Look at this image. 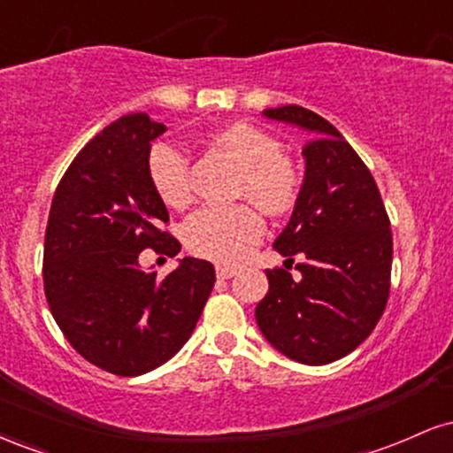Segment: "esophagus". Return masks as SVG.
<instances>
[{"mask_svg":"<svg viewBox=\"0 0 453 453\" xmlns=\"http://www.w3.org/2000/svg\"><path fill=\"white\" fill-rule=\"evenodd\" d=\"M217 277H219V279L236 277V268H232V266H217Z\"/></svg>","mask_w":453,"mask_h":453,"instance_id":"1","label":"esophagus"}]
</instances>
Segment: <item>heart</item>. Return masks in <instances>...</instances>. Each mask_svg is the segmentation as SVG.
Listing matches in <instances>:
<instances>
[{"mask_svg":"<svg viewBox=\"0 0 453 453\" xmlns=\"http://www.w3.org/2000/svg\"><path fill=\"white\" fill-rule=\"evenodd\" d=\"M212 144L226 150L241 165L236 194L249 197L268 215L292 211L300 196V173L292 159L280 155L273 134L251 123H230L212 136ZM149 179L168 206L180 209L191 200L189 159L168 142H157L149 153ZM264 232L259 212L249 204L230 209H202L185 221L183 238L196 256L221 264H236L256 247Z\"/></svg>","mask_w":453,"mask_h":453,"instance_id":"1","label":"heart"}]
</instances>
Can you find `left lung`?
I'll list each match as a JSON object with an SVG mask.
<instances>
[{"mask_svg": "<svg viewBox=\"0 0 453 453\" xmlns=\"http://www.w3.org/2000/svg\"><path fill=\"white\" fill-rule=\"evenodd\" d=\"M273 121L309 134L304 180L273 247L285 268L266 270L256 321L274 349L309 366L330 364L375 330L389 296L392 230L371 170L332 123L303 106L266 108ZM298 280L288 274L291 257Z\"/></svg>", "mask_w": 453, "mask_h": 453, "instance_id": "left-lung-1", "label": "left lung"}]
</instances>
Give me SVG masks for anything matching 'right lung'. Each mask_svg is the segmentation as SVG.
Returning <instances> with one entry per match:
<instances>
[{
    "mask_svg": "<svg viewBox=\"0 0 453 453\" xmlns=\"http://www.w3.org/2000/svg\"><path fill=\"white\" fill-rule=\"evenodd\" d=\"M164 123L147 112L104 127L57 187L44 236V292L70 345L104 371L138 377L191 336L215 285L206 259L185 257L165 279L140 266L142 249L176 256L170 219L149 179Z\"/></svg>",
    "mask_w": 453,
    "mask_h": 453,
    "instance_id": "obj_1",
    "label": "right lung"
}]
</instances>
